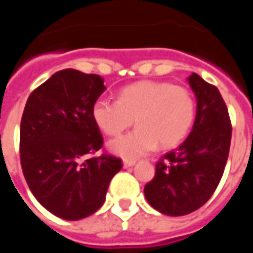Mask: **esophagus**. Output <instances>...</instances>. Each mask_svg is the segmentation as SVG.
Segmentation results:
<instances>
[{
	"instance_id": "obj_1",
	"label": "esophagus",
	"mask_w": 253,
	"mask_h": 253,
	"mask_svg": "<svg viewBox=\"0 0 253 253\" xmlns=\"http://www.w3.org/2000/svg\"><path fill=\"white\" fill-rule=\"evenodd\" d=\"M135 165V160H123V168H130Z\"/></svg>"
}]
</instances>
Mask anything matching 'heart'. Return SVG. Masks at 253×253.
<instances>
[{
  "label": "heart",
  "instance_id": "b5f03b06",
  "mask_svg": "<svg viewBox=\"0 0 253 253\" xmlns=\"http://www.w3.org/2000/svg\"><path fill=\"white\" fill-rule=\"evenodd\" d=\"M94 125L107 135H118L131 126L126 135L112 139L108 149L125 159H135L161 148L176 146L188 135L195 121V100L188 89L160 81H139L127 85L118 100L100 97L92 105Z\"/></svg>",
  "mask_w": 253,
  "mask_h": 253
}]
</instances>
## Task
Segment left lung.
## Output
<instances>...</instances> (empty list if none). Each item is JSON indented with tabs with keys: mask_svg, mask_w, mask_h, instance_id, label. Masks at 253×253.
I'll return each mask as SVG.
<instances>
[{
	"mask_svg": "<svg viewBox=\"0 0 253 253\" xmlns=\"http://www.w3.org/2000/svg\"><path fill=\"white\" fill-rule=\"evenodd\" d=\"M188 83L196 97L192 130L179 148L156 164V175L143 190L150 206L172 217L195 211L211 198L223 175L232 138L228 108L217 86L196 73Z\"/></svg>",
	"mask_w": 253,
	"mask_h": 253,
	"instance_id": "left-lung-1",
	"label": "left lung"
}]
</instances>
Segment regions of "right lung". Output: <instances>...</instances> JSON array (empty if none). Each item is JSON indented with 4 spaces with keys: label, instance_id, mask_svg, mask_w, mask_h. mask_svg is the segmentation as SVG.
<instances>
[{
    "label": "right lung",
    "instance_id": "1",
    "mask_svg": "<svg viewBox=\"0 0 253 253\" xmlns=\"http://www.w3.org/2000/svg\"><path fill=\"white\" fill-rule=\"evenodd\" d=\"M105 90L99 74L65 69L27 100L20 125V160L27 184L46 210L67 221L89 217L103 206L122 160L86 159L103 146L92 105Z\"/></svg>",
    "mask_w": 253,
    "mask_h": 253
}]
</instances>
